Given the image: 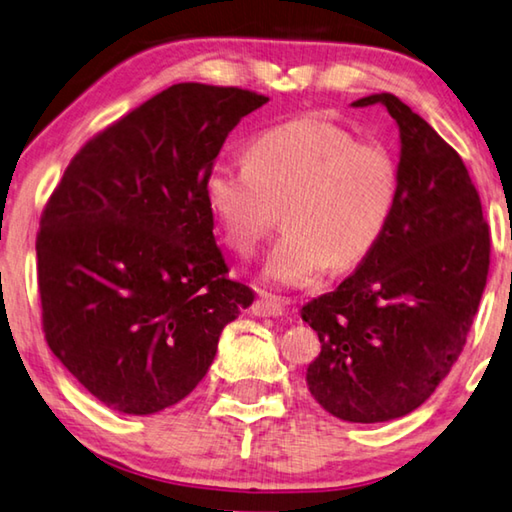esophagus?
Masks as SVG:
<instances>
[{"instance_id": "34e87169", "label": "esophagus", "mask_w": 512, "mask_h": 512, "mask_svg": "<svg viewBox=\"0 0 512 512\" xmlns=\"http://www.w3.org/2000/svg\"><path fill=\"white\" fill-rule=\"evenodd\" d=\"M250 312H253L255 316H282V305H280V300H275V298H269V296H259L255 303H253V307H250Z\"/></svg>"}]
</instances>
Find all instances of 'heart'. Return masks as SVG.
I'll list each match as a JSON object with an SVG mask.
<instances>
[{
  "instance_id": "b5f03b06",
  "label": "heart",
  "mask_w": 512,
  "mask_h": 512,
  "mask_svg": "<svg viewBox=\"0 0 512 512\" xmlns=\"http://www.w3.org/2000/svg\"><path fill=\"white\" fill-rule=\"evenodd\" d=\"M401 177L392 152L330 120L305 116L257 134L246 161H218L205 202L221 237L255 253L282 212L285 237L266 257L264 280L312 287L330 269L362 264L392 225Z\"/></svg>"
}]
</instances>
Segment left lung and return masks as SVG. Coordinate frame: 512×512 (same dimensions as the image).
<instances>
[{"instance_id":"1","label":"left lung","mask_w":512,"mask_h":512,"mask_svg":"<svg viewBox=\"0 0 512 512\" xmlns=\"http://www.w3.org/2000/svg\"><path fill=\"white\" fill-rule=\"evenodd\" d=\"M399 205L378 248L330 294L303 305L321 353L305 373L332 417L378 424L410 415L458 360L490 269V230L458 152L392 93Z\"/></svg>"}]
</instances>
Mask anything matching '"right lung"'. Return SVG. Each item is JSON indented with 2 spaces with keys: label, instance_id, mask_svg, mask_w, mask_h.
Here are the masks:
<instances>
[{
  "label": "right lung",
  "instance_id": "add662e5",
  "mask_svg": "<svg viewBox=\"0 0 512 512\" xmlns=\"http://www.w3.org/2000/svg\"><path fill=\"white\" fill-rule=\"evenodd\" d=\"M269 97L175 84L79 150L36 241L52 353L123 415L180 403L255 294L227 280L205 177L239 120Z\"/></svg>",
  "mask_w": 512,
  "mask_h": 512
}]
</instances>
